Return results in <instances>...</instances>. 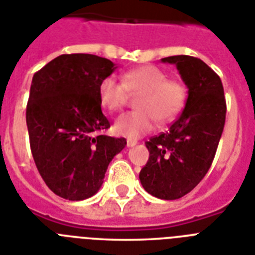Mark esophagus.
<instances>
[{
  "instance_id": "1",
  "label": "esophagus",
  "mask_w": 255,
  "mask_h": 255,
  "mask_svg": "<svg viewBox=\"0 0 255 255\" xmlns=\"http://www.w3.org/2000/svg\"><path fill=\"white\" fill-rule=\"evenodd\" d=\"M137 141L136 140H127V147H135Z\"/></svg>"
}]
</instances>
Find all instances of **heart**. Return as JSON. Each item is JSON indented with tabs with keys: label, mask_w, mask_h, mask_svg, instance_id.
I'll return each instance as SVG.
<instances>
[{
	"label": "heart",
	"mask_w": 255,
	"mask_h": 255,
	"mask_svg": "<svg viewBox=\"0 0 255 255\" xmlns=\"http://www.w3.org/2000/svg\"><path fill=\"white\" fill-rule=\"evenodd\" d=\"M129 94H140L136 100L137 111L128 112L115 120L116 135L136 139L155 127L156 119L167 123L174 119L185 106L186 87L157 66H141L123 74L122 82L108 75L99 83L100 104L110 112L126 106Z\"/></svg>",
	"instance_id": "b5f03b06"
}]
</instances>
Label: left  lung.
<instances>
[{"label": "left lung", "instance_id": "obj_1", "mask_svg": "<svg viewBox=\"0 0 255 255\" xmlns=\"http://www.w3.org/2000/svg\"><path fill=\"white\" fill-rule=\"evenodd\" d=\"M176 65L188 87L181 115L145 143L149 159L139 178L148 193L177 200L201 181L213 163L226 116L222 82L205 62L189 55L163 58Z\"/></svg>", "mask_w": 255, "mask_h": 255}]
</instances>
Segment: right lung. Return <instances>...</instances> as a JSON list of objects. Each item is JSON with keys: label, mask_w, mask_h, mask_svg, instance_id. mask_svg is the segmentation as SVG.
<instances>
[{"label": "right lung", "mask_w": 255, "mask_h": 255, "mask_svg": "<svg viewBox=\"0 0 255 255\" xmlns=\"http://www.w3.org/2000/svg\"><path fill=\"white\" fill-rule=\"evenodd\" d=\"M115 63L92 54H63L34 74L26 107L30 148L39 174L54 193L79 201L100 189L124 137L102 131L98 88Z\"/></svg>", "instance_id": "obj_1"}]
</instances>
